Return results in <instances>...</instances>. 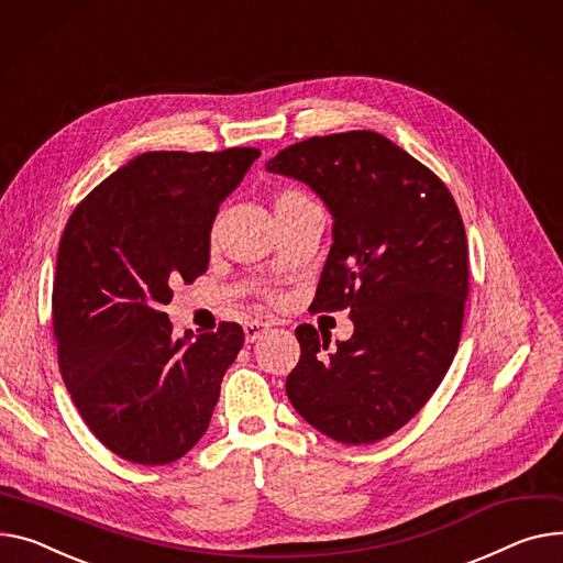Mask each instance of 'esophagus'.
Listing matches in <instances>:
<instances>
[{"label": "esophagus", "instance_id": "1", "mask_svg": "<svg viewBox=\"0 0 563 563\" xmlns=\"http://www.w3.org/2000/svg\"><path fill=\"white\" fill-rule=\"evenodd\" d=\"M269 325H272L269 321H262V319L246 321V325H244V336H246V342H249V344H253L255 340H260V336L269 330Z\"/></svg>", "mask_w": 563, "mask_h": 563}]
</instances>
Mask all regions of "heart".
<instances>
[{
    "label": "heart",
    "mask_w": 563,
    "mask_h": 563,
    "mask_svg": "<svg viewBox=\"0 0 563 563\" xmlns=\"http://www.w3.org/2000/svg\"><path fill=\"white\" fill-rule=\"evenodd\" d=\"M298 199H303V195H301V192H294V190H285V192H280V195L276 197V208L289 206V203H294V201H298Z\"/></svg>",
    "instance_id": "heart-1"
}]
</instances>
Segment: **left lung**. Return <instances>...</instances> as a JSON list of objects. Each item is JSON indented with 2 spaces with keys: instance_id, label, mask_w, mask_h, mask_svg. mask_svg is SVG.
Masks as SVG:
<instances>
[{
  "instance_id": "left-lung-1",
  "label": "left lung",
  "mask_w": 563,
  "mask_h": 563,
  "mask_svg": "<svg viewBox=\"0 0 563 563\" xmlns=\"http://www.w3.org/2000/svg\"><path fill=\"white\" fill-rule=\"evenodd\" d=\"M267 172L306 183L332 214L312 310L351 308L353 334L296 328L301 360L285 389L325 437L376 443L430 400L457 353L468 244L455 199L417 158L373 131L291 144Z\"/></svg>"
}]
</instances>
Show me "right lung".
Returning a JSON list of instances; mask_svg holds the SVG:
<instances>
[{
	"label": "right lung",
	"instance_id": "obj_1",
	"mask_svg": "<svg viewBox=\"0 0 563 563\" xmlns=\"http://www.w3.org/2000/svg\"><path fill=\"white\" fill-rule=\"evenodd\" d=\"M257 148L146 152L71 212L54 278V334L67 391L92 434L122 460L163 466L206 434L244 330L219 323L172 336L174 285L208 269L219 203Z\"/></svg>",
	"mask_w": 563,
	"mask_h": 563
}]
</instances>
